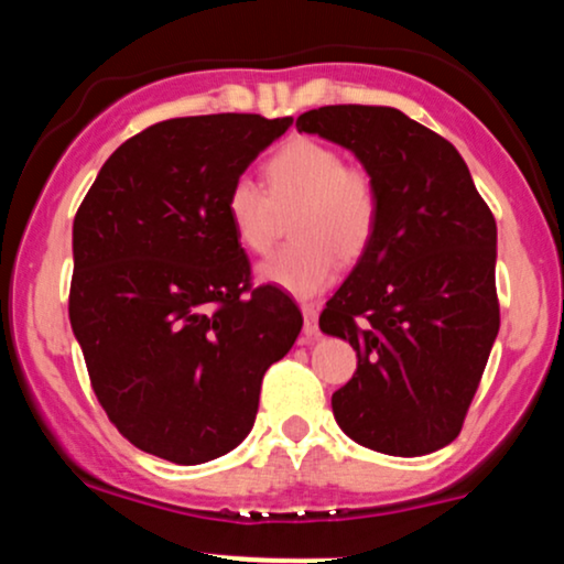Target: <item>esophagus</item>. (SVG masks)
Returning a JSON list of instances; mask_svg holds the SVG:
<instances>
[{
  "instance_id": "1",
  "label": "esophagus",
  "mask_w": 564,
  "mask_h": 564,
  "mask_svg": "<svg viewBox=\"0 0 564 564\" xmlns=\"http://www.w3.org/2000/svg\"><path fill=\"white\" fill-rule=\"evenodd\" d=\"M302 315H304V334L307 336L318 334V307H315V304H302Z\"/></svg>"
}]
</instances>
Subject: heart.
Masks as SVG:
<instances>
[{
  "mask_svg": "<svg viewBox=\"0 0 564 564\" xmlns=\"http://www.w3.org/2000/svg\"><path fill=\"white\" fill-rule=\"evenodd\" d=\"M268 193L251 177H238L225 198L230 228L246 251L264 254L275 241L278 212L291 215L294 243L264 260L257 278L264 286L310 300L339 275L341 260L366 254L379 223V193L368 172L347 166L339 151L318 140H291L264 166Z\"/></svg>",
  "mask_w": 564,
  "mask_h": 564,
  "instance_id": "1",
  "label": "heart"
}]
</instances>
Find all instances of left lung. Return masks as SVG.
I'll use <instances>...</instances> for the list:
<instances>
[{
  "label": "left lung",
  "instance_id": "8db88e82",
  "mask_svg": "<svg viewBox=\"0 0 564 564\" xmlns=\"http://www.w3.org/2000/svg\"><path fill=\"white\" fill-rule=\"evenodd\" d=\"M296 129L355 153L379 193L373 241L321 332L358 352L336 424L387 456L453 443L498 334L496 219L448 140L384 106H326Z\"/></svg>",
  "mask_w": 564,
  "mask_h": 564
}]
</instances>
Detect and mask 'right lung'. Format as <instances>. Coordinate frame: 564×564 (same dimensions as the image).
Returning <instances> with one entry per match:
<instances>
[{
	"label": "right lung",
	"mask_w": 564,
	"mask_h": 564,
	"mask_svg": "<svg viewBox=\"0 0 564 564\" xmlns=\"http://www.w3.org/2000/svg\"><path fill=\"white\" fill-rule=\"evenodd\" d=\"M291 121L148 127L116 148L76 212L68 315L93 390L129 443L172 464L212 462L249 435L264 371L302 332L283 291L249 289L225 212L230 185Z\"/></svg>",
	"instance_id": "obj_1"
}]
</instances>
